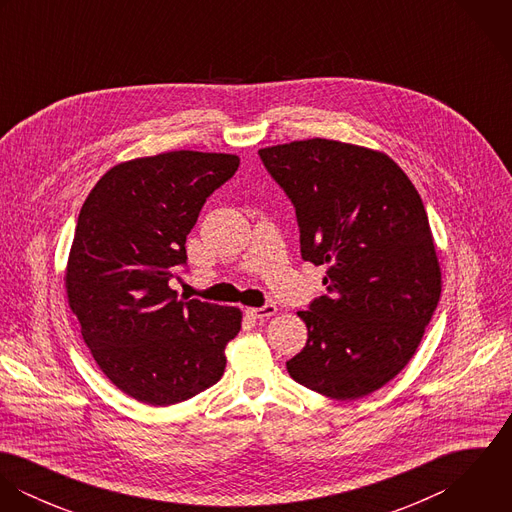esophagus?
Returning a JSON list of instances; mask_svg holds the SVG:
<instances>
[{"mask_svg":"<svg viewBox=\"0 0 512 512\" xmlns=\"http://www.w3.org/2000/svg\"><path fill=\"white\" fill-rule=\"evenodd\" d=\"M278 311V307L274 303H266L262 307H250L246 313L252 317V319H266V317H272L274 313Z\"/></svg>","mask_w":512,"mask_h":512,"instance_id":"esophagus-1","label":"esophagus"}]
</instances>
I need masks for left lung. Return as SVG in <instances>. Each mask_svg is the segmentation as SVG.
<instances>
[{
  "label": "left lung",
  "instance_id": "1",
  "mask_svg": "<svg viewBox=\"0 0 512 512\" xmlns=\"http://www.w3.org/2000/svg\"><path fill=\"white\" fill-rule=\"evenodd\" d=\"M295 209L301 258L327 264L323 286L297 315L305 347L286 366L295 382L357 400L414 357L441 293L424 203L384 153L335 140L258 151Z\"/></svg>",
  "mask_w": 512,
  "mask_h": 512
}]
</instances>
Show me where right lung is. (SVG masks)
Here are the masks:
<instances>
[{
  "label": "right lung",
  "instance_id": "add662e5",
  "mask_svg": "<svg viewBox=\"0 0 512 512\" xmlns=\"http://www.w3.org/2000/svg\"><path fill=\"white\" fill-rule=\"evenodd\" d=\"M228 153L169 151L112 167L86 197L67 295L96 365L128 396L171 406L217 384L242 313L179 297L187 234L238 169Z\"/></svg>",
  "mask_w": 512,
  "mask_h": 512
}]
</instances>
